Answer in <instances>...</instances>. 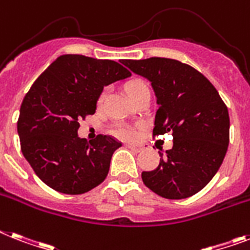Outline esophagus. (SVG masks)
Instances as JSON below:
<instances>
[{"label": "esophagus", "instance_id": "obj_1", "mask_svg": "<svg viewBox=\"0 0 250 250\" xmlns=\"http://www.w3.org/2000/svg\"><path fill=\"white\" fill-rule=\"evenodd\" d=\"M128 149L133 150V151H136V153H140L141 150H143V146L140 145H132V144H128V145H125Z\"/></svg>", "mask_w": 250, "mask_h": 250}]
</instances>
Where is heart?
<instances>
[{
  "instance_id": "obj_1",
  "label": "heart",
  "mask_w": 250,
  "mask_h": 250,
  "mask_svg": "<svg viewBox=\"0 0 250 250\" xmlns=\"http://www.w3.org/2000/svg\"><path fill=\"white\" fill-rule=\"evenodd\" d=\"M146 84L144 82H141V81H133V82H131L128 84V87H127V91H128V95L129 97H133L136 95V93L139 92L141 88H144ZM105 93H101L100 99H99V101H103V99H104ZM113 133H114L117 137H119V139H123V140H129L132 139L133 136H135V132H133V129L129 128V127H125V125H118V127H115L114 129H113Z\"/></svg>"
}]
</instances>
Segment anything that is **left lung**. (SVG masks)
Here are the masks:
<instances>
[{
  "mask_svg": "<svg viewBox=\"0 0 250 250\" xmlns=\"http://www.w3.org/2000/svg\"><path fill=\"white\" fill-rule=\"evenodd\" d=\"M122 64L151 83L158 104L154 136H173L172 149H160L159 166L143 172L144 184L166 199L192 196L224 162L230 136L227 106L202 73L178 60L150 58Z\"/></svg>",
  "mask_w": 250,
  "mask_h": 250,
  "instance_id": "obj_1",
  "label": "left lung"
}]
</instances>
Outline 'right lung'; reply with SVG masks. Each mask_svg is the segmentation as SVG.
Masks as SVG:
<instances>
[{"label": "right lung", "mask_w": 250, "mask_h": 250, "mask_svg": "<svg viewBox=\"0 0 250 250\" xmlns=\"http://www.w3.org/2000/svg\"><path fill=\"white\" fill-rule=\"evenodd\" d=\"M128 77L117 62L68 54L30 87L20 106L18 133L24 158L47 186L78 195L104 181L122 144L104 135L81 139L78 121L95 113L105 86Z\"/></svg>", "instance_id": "obj_1"}]
</instances>
